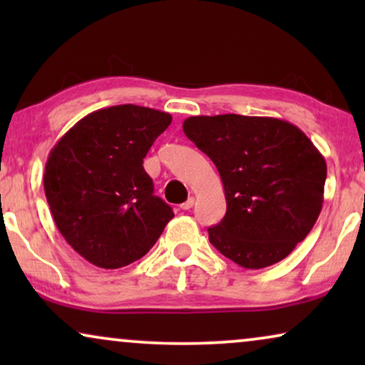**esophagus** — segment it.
<instances>
[{"label": "esophagus", "mask_w": 365, "mask_h": 365, "mask_svg": "<svg viewBox=\"0 0 365 365\" xmlns=\"http://www.w3.org/2000/svg\"><path fill=\"white\" fill-rule=\"evenodd\" d=\"M194 206V197L191 196L187 199V201H184L182 204H181V209H184V211H187V209H191Z\"/></svg>", "instance_id": "1"}]
</instances>
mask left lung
Listing matches in <instances>:
<instances>
[{
  "instance_id": "1",
  "label": "left lung",
  "mask_w": 365,
  "mask_h": 365,
  "mask_svg": "<svg viewBox=\"0 0 365 365\" xmlns=\"http://www.w3.org/2000/svg\"><path fill=\"white\" fill-rule=\"evenodd\" d=\"M182 131L216 164L227 211L209 241L246 269L272 266L306 239L321 214L326 159L294 124L276 118L191 116Z\"/></svg>"
}]
</instances>
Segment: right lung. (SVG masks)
<instances>
[{
	"label": "right lung",
	"instance_id": "obj_1",
	"mask_svg": "<svg viewBox=\"0 0 365 365\" xmlns=\"http://www.w3.org/2000/svg\"><path fill=\"white\" fill-rule=\"evenodd\" d=\"M171 121L169 113L119 104L84 116L54 144L44 194L59 232L88 262L118 269L138 261L174 217L143 168Z\"/></svg>",
	"mask_w": 365,
	"mask_h": 365
}]
</instances>
